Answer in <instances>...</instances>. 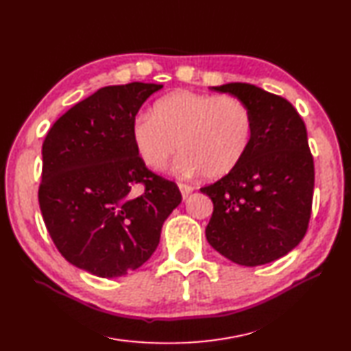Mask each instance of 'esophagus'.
<instances>
[{
  "label": "esophagus",
  "instance_id": "esophagus-1",
  "mask_svg": "<svg viewBox=\"0 0 351 351\" xmlns=\"http://www.w3.org/2000/svg\"><path fill=\"white\" fill-rule=\"evenodd\" d=\"M178 186H179V190H181V194H182L184 199H186V197L190 195V194L194 191V186H191V185H186V184H178Z\"/></svg>",
  "mask_w": 351,
  "mask_h": 351
}]
</instances>
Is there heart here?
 I'll use <instances>...</instances> for the list:
<instances>
[{
    "label": "heart",
    "mask_w": 351,
    "mask_h": 351,
    "mask_svg": "<svg viewBox=\"0 0 351 351\" xmlns=\"http://www.w3.org/2000/svg\"><path fill=\"white\" fill-rule=\"evenodd\" d=\"M254 133V114L241 99L191 90L158 97L152 114L141 111L130 124L134 151L148 169H163L178 149L182 152L173 167L181 178L228 175L246 157Z\"/></svg>",
    "instance_id": "1"
}]
</instances>
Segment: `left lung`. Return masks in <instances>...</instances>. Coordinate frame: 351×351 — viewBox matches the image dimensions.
I'll return each instance as SVG.
<instances>
[{"label": "left lung", "mask_w": 351, "mask_h": 351, "mask_svg": "<svg viewBox=\"0 0 351 351\" xmlns=\"http://www.w3.org/2000/svg\"><path fill=\"white\" fill-rule=\"evenodd\" d=\"M212 90L241 99L254 114L255 133L243 161L200 188L213 202L206 239L236 264L273 263L298 246L308 228L314 161L307 129L291 102L254 84Z\"/></svg>", "instance_id": "1"}]
</instances>
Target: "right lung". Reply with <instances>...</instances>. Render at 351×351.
<instances>
[{
  "mask_svg": "<svg viewBox=\"0 0 351 351\" xmlns=\"http://www.w3.org/2000/svg\"><path fill=\"white\" fill-rule=\"evenodd\" d=\"M161 87L99 88L62 115L43 142L44 223L62 256L97 277L124 276L147 263L182 200L175 182L142 163L130 138L133 117Z\"/></svg>",
  "mask_w": 351,
  "mask_h": 351,
  "instance_id": "right-lung-1",
  "label": "right lung"
}]
</instances>
